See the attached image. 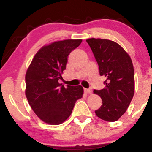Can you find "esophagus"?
I'll return each instance as SVG.
<instances>
[{
  "label": "esophagus",
  "mask_w": 152,
  "mask_h": 152,
  "mask_svg": "<svg viewBox=\"0 0 152 152\" xmlns=\"http://www.w3.org/2000/svg\"><path fill=\"white\" fill-rule=\"evenodd\" d=\"M84 92L86 94H91L92 90L91 88H84Z\"/></svg>",
  "instance_id": "obj_1"
}]
</instances>
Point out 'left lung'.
<instances>
[{
	"mask_svg": "<svg viewBox=\"0 0 152 152\" xmlns=\"http://www.w3.org/2000/svg\"><path fill=\"white\" fill-rule=\"evenodd\" d=\"M86 42L98 64L100 76H104L106 87L94 90L102 99L95 111L99 118L116 121L126 112L134 94V71L129 56L118 43L107 39L90 38Z\"/></svg>",
	"mask_w": 152,
	"mask_h": 152,
	"instance_id": "left-lung-1",
	"label": "left lung"
}]
</instances>
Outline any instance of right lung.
<instances>
[{
	"mask_svg": "<svg viewBox=\"0 0 152 152\" xmlns=\"http://www.w3.org/2000/svg\"><path fill=\"white\" fill-rule=\"evenodd\" d=\"M81 42V39H69L43 46L35 55L26 72V98L35 114L48 124L65 121L83 95L81 86L64 87L58 83L68 56Z\"/></svg>",
	"mask_w": 152,
	"mask_h": 152,
	"instance_id": "right-lung-1",
	"label": "right lung"
}]
</instances>
